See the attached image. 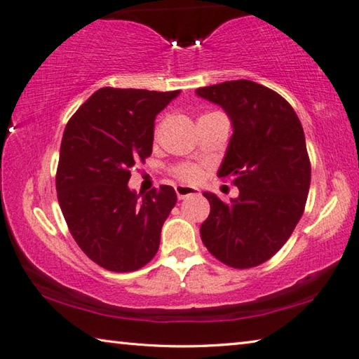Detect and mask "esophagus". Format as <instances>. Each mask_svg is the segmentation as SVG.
Returning a JSON list of instances; mask_svg holds the SVG:
<instances>
[{"mask_svg":"<svg viewBox=\"0 0 359 359\" xmlns=\"http://www.w3.org/2000/svg\"><path fill=\"white\" fill-rule=\"evenodd\" d=\"M175 193H177L179 199H185L188 196H194V194H199V190H198V188L177 185V187H175Z\"/></svg>","mask_w":359,"mask_h":359,"instance_id":"34e87169","label":"esophagus"}]
</instances>
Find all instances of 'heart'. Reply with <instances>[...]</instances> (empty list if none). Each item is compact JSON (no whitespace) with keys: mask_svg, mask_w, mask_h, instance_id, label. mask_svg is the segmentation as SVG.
<instances>
[{"mask_svg":"<svg viewBox=\"0 0 359 359\" xmlns=\"http://www.w3.org/2000/svg\"><path fill=\"white\" fill-rule=\"evenodd\" d=\"M174 175L182 182H185V184H194V182L201 179L203 171L201 168L194 165H180L174 169Z\"/></svg>","mask_w":359,"mask_h":359,"instance_id":"1","label":"heart"}]
</instances>
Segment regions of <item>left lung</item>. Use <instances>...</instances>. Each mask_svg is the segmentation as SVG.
<instances>
[{
    "label": "left lung",
    "instance_id": "1",
    "mask_svg": "<svg viewBox=\"0 0 359 359\" xmlns=\"http://www.w3.org/2000/svg\"><path fill=\"white\" fill-rule=\"evenodd\" d=\"M233 125L218 177H233L239 196L223 203L205 191L210 214L201 239L222 263L236 269L263 264L293 233L306 208L311 161L296 112L274 90L228 81L198 88Z\"/></svg>",
    "mask_w": 359,
    "mask_h": 359
}]
</instances>
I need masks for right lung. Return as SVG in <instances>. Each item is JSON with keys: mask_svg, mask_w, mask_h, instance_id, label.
Here are the masks:
<instances>
[{"mask_svg": "<svg viewBox=\"0 0 359 359\" xmlns=\"http://www.w3.org/2000/svg\"><path fill=\"white\" fill-rule=\"evenodd\" d=\"M179 93L100 88L66 125L58 203L77 245L107 271L141 269L160 247L177 194L169 185L137 194L128 180L136 163L151 155L156 115Z\"/></svg>", "mask_w": 359, "mask_h": 359, "instance_id": "obj_1", "label": "right lung"}]
</instances>
